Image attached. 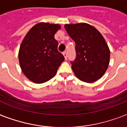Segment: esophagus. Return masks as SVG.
Listing matches in <instances>:
<instances>
[{
  "label": "esophagus",
  "mask_w": 127,
  "mask_h": 127,
  "mask_svg": "<svg viewBox=\"0 0 127 127\" xmlns=\"http://www.w3.org/2000/svg\"><path fill=\"white\" fill-rule=\"evenodd\" d=\"M63 55H64V58H65V59H67V52H66V51H65V52H63Z\"/></svg>",
  "instance_id": "esophagus-1"
}]
</instances>
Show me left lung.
Segmentation results:
<instances>
[{
	"label": "left lung",
	"mask_w": 127,
	"mask_h": 127,
	"mask_svg": "<svg viewBox=\"0 0 127 127\" xmlns=\"http://www.w3.org/2000/svg\"><path fill=\"white\" fill-rule=\"evenodd\" d=\"M65 30L75 43L76 56L71 61L75 75L83 82L100 79L108 67L110 52L101 34L90 24H65Z\"/></svg>",
	"instance_id": "obj_1"
}]
</instances>
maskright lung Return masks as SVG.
Listing matches in <instances>:
<instances>
[{"mask_svg": "<svg viewBox=\"0 0 127 127\" xmlns=\"http://www.w3.org/2000/svg\"><path fill=\"white\" fill-rule=\"evenodd\" d=\"M58 24L39 23L26 34L20 47L19 62L22 71L32 82L38 84L50 80L64 61L58 50L54 34Z\"/></svg>", "mask_w": 127, "mask_h": 127, "instance_id": "1", "label": "right lung"}]
</instances>
